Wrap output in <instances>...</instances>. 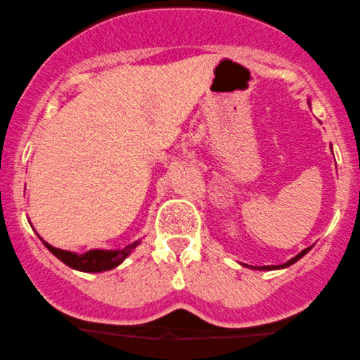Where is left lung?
<instances>
[{"instance_id": "8db88e82", "label": "left lung", "mask_w": 360, "mask_h": 360, "mask_svg": "<svg viewBox=\"0 0 360 360\" xmlns=\"http://www.w3.org/2000/svg\"><path fill=\"white\" fill-rule=\"evenodd\" d=\"M311 248H306V250H302L300 255H296L294 256V258H291L288 261V263H284V264H278V266H259V268H253V269H263V271H266V269H269V271H271V269H283V268H288V266H291V264H294L296 263V261H300L302 256H304L307 251H309ZM243 266H248V264H243ZM251 268V266H250Z\"/></svg>"}]
</instances>
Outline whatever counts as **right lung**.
Segmentation results:
<instances>
[{"mask_svg": "<svg viewBox=\"0 0 360 360\" xmlns=\"http://www.w3.org/2000/svg\"><path fill=\"white\" fill-rule=\"evenodd\" d=\"M43 240V238H41ZM44 243V246L53 253L56 258L68 264L69 268L77 269V271L84 273H102L109 271V269L119 266L127 256L132 253V250L139 245L140 241H135L132 245L125 246L122 250H89L87 253L77 255L72 251H64L59 248H54L49 243Z\"/></svg>", "mask_w": 360, "mask_h": 360, "instance_id": "right-lung-1", "label": "right lung"}]
</instances>
